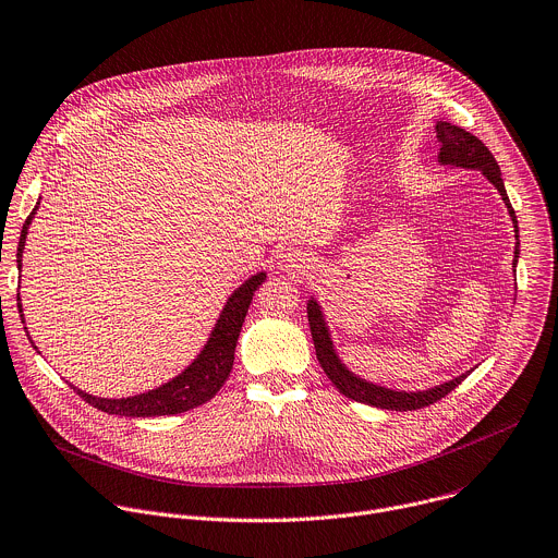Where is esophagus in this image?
I'll use <instances>...</instances> for the list:
<instances>
[{"mask_svg": "<svg viewBox=\"0 0 558 558\" xmlns=\"http://www.w3.org/2000/svg\"><path fill=\"white\" fill-rule=\"evenodd\" d=\"M280 267L284 271H293V274H308L313 269V260L298 252H284V254H280Z\"/></svg>", "mask_w": 558, "mask_h": 558, "instance_id": "esophagus-1", "label": "esophagus"}]
</instances>
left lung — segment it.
<instances>
[{"label":"left lung","mask_w":558,"mask_h":558,"mask_svg":"<svg viewBox=\"0 0 558 558\" xmlns=\"http://www.w3.org/2000/svg\"><path fill=\"white\" fill-rule=\"evenodd\" d=\"M436 131H438V140H440V150H438V163L440 166H458V168H466V170H480L493 185L495 191L501 195L504 206L508 208V215L512 219V228H514V258H512V271H517V260H519V228H517V217L514 210L510 206V199L506 195V185L501 179V170L493 157V153L482 144V140H477L475 135H471L469 131L451 124V122H436ZM306 313H308V326H311V335H313V343H315V354L319 365L324 367L326 377L332 381V386L348 399L373 405V408H381V410H395V412H412V410H421L427 408L436 401H440L442 397H447L451 390H456L473 369H466L464 375L445 381L440 386L427 388V390H392L379 384L367 381L359 375H354L352 369L341 361L330 328L326 324L324 311L319 306V302L311 295L308 304H306Z\"/></svg>","instance_id":"left-lung-1"}]
</instances>
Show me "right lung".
I'll use <instances>...</instances> for the list:
<instances>
[{
  "label": "right lung",
  "mask_w": 558,
  "mask_h": 558,
  "mask_svg": "<svg viewBox=\"0 0 558 558\" xmlns=\"http://www.w3.org/2000/svg\"><path fill=\"white\" fill-rule=\"evenodd\" d=\"M37 210H39V202H37L35 210L31 213V217L26 219L22 236H20V247H17V267L20 269H22V256H24V247H26L28 228H31ZM265 280H267V274L258 271L252 278H247L239 289H234V293L228 298L223 311L219 313V319H217L206 345L202 348V352L195 356V361L189 367L183 369V373H179L168 384H163L155 390L135 395V397H126V399H102V397L83 392L76 386H70V388H74L81 395V399H85L96 410L116 414V416H129V418L170 416V414H181V412H189L193 408L204 405L223 388V384L228 381V377L232 373L234 350H236V341L241 335V326L245 322V315L254 300L256 289ZM17 300H20V293H17ZM20 315L24 322L22 302H20ZM31 343H35V341L31 339Z\"/></svg>",
  "instance_id": "add662e5"
}]
</instances>
